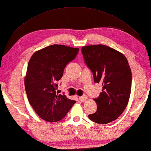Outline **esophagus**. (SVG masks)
I'll list each match as a JSON object with an SVG mask.
<instances>
[{"instance_id":"1","label":"esophagus","mask_w":151,"mask_h":151,"mask_svg":"<svg viewBox=\"0 0 151 151\" xmlns=\"http://www.w3.org/2000/svg\"><path fill=\"white\" fill-rule=\"evenodd\" d=\"M87 99H88V98H87V96H86V95H83V96L79 97V100H80L81 102H86V101L87 100Z\"/></svg>"}]
</instances>
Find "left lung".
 <instances>
[{"instance_id":"obj_1","label":"left lung","mask_w":151,"mask_h":151,"mask_svg":"<svg viewBox=\"0 0 151 151\" xmlns=\"http://www.w3.org/2000/svg\"><path fill=\"white\" fill-rule=\"evenodd\" d=\"M84 62L93 73L95 83L102 85V92L94 100L95 113L89 114L91 121L106 124L121 116L127 106L131 90V70L123 54L104 45L82 47Z\"/></svg>"}]
</instances>
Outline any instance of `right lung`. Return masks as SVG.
<instances>
[{"label": "right lung", "mask_w": 151, "mask_h": 151, "mask_svg": "<svg viewBox=\"0 0 151 151\" xmlns=\"http://www.w3.org/2000/svg\"><path fill=\"white\" fill-rule=\"evenodd\" d=\"M78 48L52 45L35 51L30 58L24 85L30 105L48 122L63 119L76 103L56 92L65 67L77 55Z\"/></svg>", "instance_id": "1"}]
</instances>
